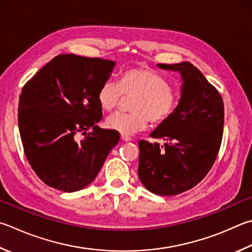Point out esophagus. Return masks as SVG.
Wrapping results in <instances>:
<instances>
[{"instance_id":"34e87169","label":"esophagus","mask_w":252,"mask_h":252,"mask_svg":"<svg viewBox=\"0 0 252 252\" xmlns=\"http://www.w3.org/2000/svg\"><path fill=\"white\" fill-rule=\"evenodd\" d=\"M121 140L127 142V141H131L132 138H131V136H129V135H126V134H121Z\"/></svg>"}]
</instances>
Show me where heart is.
<instances>
[{"label":"heart","instance_id":"b5f03b06","mask_svg":"<svg viewBox=\"0 0 252 252\" xmlns=\"http://www.w3.org/2000/svg\"><path fill=\"white\" fill-rule=\"evenodd\" d=\"M123 97H134L130 113L117 112L106 120L108 129L132 134L144 130L149 125H161L175 111L178 93L171 82L158 71L150 68H131L120 77V85L107 80L100 86L97 100L100 108L111 111Z\"/></svg>","mask_w":252,"mask_h":252}]
</instances>
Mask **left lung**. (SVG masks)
Listing matches in <instances>:
<instances>
[{
  "label": "left lung",
  "mask_w": 252,
  "mask_h": 252,
  "mask_svg": "<svg viewBox=\"0 0 252 252\" xmlns=\"http://www.w3.org/2000/svg\"><path fill=\"white\" fill-rule=\"evenodd\" d=\"M178 71L183 85L175 111L151 136L158 142L139 141V178L157 195L171 196L193 189L207 175L220 149L223 101L218 90L189 62L158 63Z\"/></svg>",
  "instance_id": "8db88e82"
}]
</instances>
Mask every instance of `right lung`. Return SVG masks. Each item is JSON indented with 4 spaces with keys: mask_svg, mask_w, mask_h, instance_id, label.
Here are the masks:
<instances>
[{
    "mask_svg": "<svg viewBox=\"0 0 252 252\" xmlns=\"http://www.w3.org/2000/svg\"><path fill=\"white\" fill-rule=\"evenodd\" d=\"M114 65L107 59L62 54L23 87L18 129L25 157L53 189L71 193L89 185L120 139L114 130L95 126L102 118L98 90ZM79 134L87 135L79 141Z\"/></svg>",
    "mask_w": 252,
    "mask_h": 252,
    "instance_id": "obj_1",
    "label": "right lung"
}]
</instances>
